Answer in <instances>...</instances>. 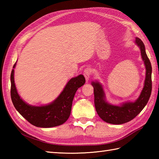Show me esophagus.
I'll use <instances>...</instances> for the list:
<instances>
[{"label":"esophagus","mask_w":159,"mask_h":159,"mask_svg":"<svg viewBox=\"0 0 159 159\" xmlns=\"http://www.w3.org/2000/svg\"><path fill=\"white\" fill-rule=\"evenodd\" d=\"M83 75L85 76L86 80L87 81L89 79V78L92 75V70H91L89 68H87L85 70H84V72H83Z\"/></svg>","instance_id":"1"}]
</instances>
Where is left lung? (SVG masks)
Instances as JSON below:
<instances>
[{"label": "left lung", "instance_id": "left-lung-1", "mask_svg": "<svg viewBox=\"0 0 159 159\" xmlns=\"http://www.w3.org/2000/svg\"><path fill=\"white\" fill-rule=\"evenodd\" d=\"M135 43L139 47L146 67V79L143 88L139 98L134 102H126L114 105L107 101L102 85L98 81L92 82L93 87L94 104L96 112L103 121L112 124H122L134 119L146 107L152 92V66L146 55L145 45L136 38Z\"/></svg>", "mask_w": 159, "mask_h": 159}]
</instances>
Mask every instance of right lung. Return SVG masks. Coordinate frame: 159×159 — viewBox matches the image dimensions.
<instances>
[{
	"instance_id": "obj_1",
	"label": "right lung",
	"mask_w": 159,
	"mask_h": 159,
	"mask_svg": "<svg viewBox=\"0 0 159 159\" xmlns=\"http://www.w3.org/2000/svg\"><path fill=\"white\" fill-rule=\"evenodd\" d=\"M16 62L11 74V98L16 109L29 123L37 127L51 128L65 123L70 116L72 101L77 89L85 83L84 76L80 74L72 78L52 102L46 105L33 106L25 102L17 91L14 81Z\"/></svg>"
}]
</instances>
